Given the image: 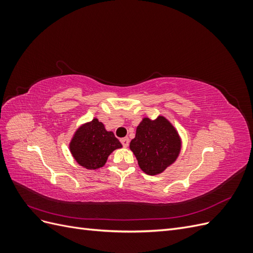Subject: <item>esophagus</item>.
Returning <instances> with one entry per match:
<instances>
[{
	"label": "esophagus",
	"mask_w": 253,
	"mask_h": 253,
	"mask_svg": "<svg viewBox=\"0 0 253 253\" xmlns=\"http://www.w3.org/2000/svg\"><path fill=\"white\" fill-rule=\"evenodd\" d=\"M121 143H122V145H124L125 148H127L128 147V143H129V139L127 138V137H125V138H122L121 140Z\"/></svg>",
	"instance_id": "esophagus-1"
}]
</instances>
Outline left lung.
I'll use <instances>...</instances> for the list:
<instances>
[{"label": "left lung", "mask_w": 253, "mask_h": 253, "mask_svg": "<svg viewBox=\"0 0 253 253\" xmlns=\"http://www.w3.org/2000/svg\"><path fill=\"white\" fill-rule=\"evenodd\" d=\"M129 149L145 174L158 175L176 162L181 139L177 129L163 115L154 120L144 117L136 128Z\"/></svg>", "instance_id": "1"}]
</instances>
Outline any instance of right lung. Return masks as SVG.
<instances>
[{
  "label": "right lung",
  "mask_w": 253,
  "mask_h": 253,
  "mask_svg": "<svg viewBox=\"0 0 253 253\" xmlns=\"http://www.w3.org/2000/svg\"><path fill=\"white\" fill-rule=\"evenodd\" d=\"M120 148V141L113 132L106 131L98 118L81 125L70 142V151L76 162L88 170L100 169L113 151Z\"/></svg>",
  "instance_id": "right-lung-1"
}]
</instances>
